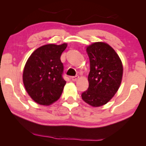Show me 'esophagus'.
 <instances>
[{
  "label": "esophagus",
  "instance_id": "obj_1",
  "mask_svg": "<svg viewBox=\"0 0 146 146\" xmlns=\"http://www.w3.org/2000/svg\"><path fill=\"white\" fill-rule=\"evenodd\" d=\"M78 78H79V75H75V76L72 77L71 80H72V81H73V82H75V81H77V80H78Z\"/></svg>",
  "mask_w": 146,
  "mask_h": 146
}]
</instances>
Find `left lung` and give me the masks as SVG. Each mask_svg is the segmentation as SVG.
<instances>
[{
	"label": "left lung",
	"mask_w": 146,
	"mask_h": 146,
	"mask_svg": "<svg viewBox=\"0 0 146 146\" xmlns=\"http://www.w3.org/2000/svg\"><path fill=\"white\" fill-rule=\"evenodd\" d=\"M90 60L88 90L82 98L93 107L106 104L115 95L121 84L123 66L119 57L110 45L95 42L87 46Z\"/></svg>",
	"instance_id": "obj_1"
}]
</instances>
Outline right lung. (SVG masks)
<instances>
[{
  "instance_id": "right-lung-1",
  "label": "right lung",
  "mask_w": 146,
  "mask_h": 146,
  "mask_svg": "<svg viewBox=\"0 0 146 146\" xmlns=\"http://www.w3.org/2000/svg\"><path fill=\"white\" fill-rule=\"evenodd\" d=\"M67 44H46L38 48L27 60L23 71L25 89L31 99L40 105L53 104L61 96L66 81L60 60Z\"/></svg>"
}]
</instances>
